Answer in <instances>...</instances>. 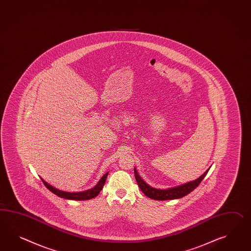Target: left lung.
Instances as JSON below:
<instances>
[{
    "label": "left lung",
    "mask_w": 251,
    "mask_h": 251,
    "mask_svg": "<svg viewBox=\"0 0 251 251\" xmlns=\"http://www.w3.org/2000/svg\"><path fill=\"white\" fill-rule=\"evenodd\" d=\"M208 171V170L194 181L184 184L182 186H178V187H175V188H172V189H169V190H158V189H154L152 187L149 186L139 176L136 169H134V174L136 181L139 185L141 191L144 193V195L147 196L148 198H151L152 200L168 201V200L179 199V198H182L184 196L188 195L189 193H190L192 190H195L196 188L200 185V183L202 181V179L207 175Z\"/></svg>",
    "instance_id": "obj_1"
}]
</instances>
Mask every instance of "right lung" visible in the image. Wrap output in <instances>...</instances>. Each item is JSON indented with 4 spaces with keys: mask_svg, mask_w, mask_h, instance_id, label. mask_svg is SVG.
Segmentation results:
<instances>
[{
    "mask_svg": "<svg viewBox=\"0 0 251 251\" xmlns=\"http://www.w3.org/2000/svg\"><path fill=\"white\" fill-rule=\"evenodd\" d=\"M109 173H106L103 177L100 178V180L99 181V183L92 188V190H87V191H83V192H77V193H73V192H65V191H61V190H57L54 187L50 186L49 184L47 183L45 180H43V178L41 177L42 181L43 184L45 185V187L50 190L52 193H54L55 195L58 197H61L63 199H67V200H76V201H86V200H91L95 198L96 196H98L100 192V190H102L104 184L106 181V177L108 176Z\"/></svg>",
    "mask_w": 251,
    "mask_h": 251,
    "instance_id": "obj_1",
    "label": "right lung"
}]
</instances>
